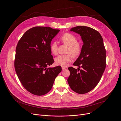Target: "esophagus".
<instances>
[{"label": "esophagus", "mask_w": 121, "mask_h": 121, "mask_svg": "<svg viewBox=\"0 0 121 121\" xmlns=\"http://www.w3.org/2000/svg\"><path fill=\"white\" fill-rule=\"evenodd\" d=\"M65 67H62V70H63V71L65 70Z\"/></svg>", "instance_id": "obj_1"}]
</instances>
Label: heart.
Instances as JSON below:
<instances>
[{"label": "heart", "instance_id": "obj_1", "mask_svg": "<svg viewBox=\"0 0 121 121\" xmlns=\"http://www.w3.org/2000/svg\"><path fill=\"white\" fill-rule=\"evenodd\" d=\"M62 42L69 46L68 53H71L74 56L78 55L81 52V46L78 43L76 37L69 33L64 34L61 37ZM58 44L56 41H53L50 45V50L54 55L57 53ZM72 60V57L70 55H60L55 58V63L57 65L66 67Z\"/></svg>", "mask_w": 121, "mask_h": 121}]
</instances>
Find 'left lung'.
I'll list each match as a JSON object with an SVG mask.
<instances>
[{"mask_svg":"<svg viewBox=\"0 0 121 121\" xmlns=\"http://www.w3.org/2000/svg\"><path fill=\"white\" fill-rule=\"evenodd\" d=\"M70 31L79 34L83 45L79 56L73 64L79 68H68L70 75L67 82L74 91L85 94L93 90L100 80L106 67V50L102 37L96 30L79 26L72 28Z\"/></svg>","mask_w":121,"mask_h":121,"instance_id":"obj_1","label":"left lung"}]
</instances>
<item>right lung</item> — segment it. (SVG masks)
Listing matches in <instances>:
<instances>
[{
	"mask_svg": "<svg viewBox=\"0 0 121 121\" xmlns=\"http://www.w3.org/2000/svg\"><path fill=\"white\" fill-rule=\"evenodd\" d=\"M59 31L48 27H33L25 32L17 45L16 72L24 88L34 95L47 93L62 70L61 66L47 67L54 63L50 45Z\"/></svg>",
	"mask_w": 121,
	"mask_h": 121,
	"instance_id": "1",
	"label": "right lung"
}]
</instances>
